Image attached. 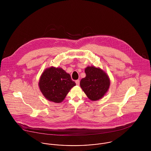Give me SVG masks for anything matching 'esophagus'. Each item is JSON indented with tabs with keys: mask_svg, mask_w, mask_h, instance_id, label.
Returning a JSON list of instances; mask_svg holds the SVG:
<instances>
[{
	"mask_svg": "<svg viewBox=\"0 0 151 151\" xmlns=\"http://www.w3.org/2000/svg\"><path fill=\"white\" fill-rule=\"evenodd\" d=\"M76 84H77V86H79V85H80V80H76Z\"/></svg>",
	"mask_w": 151,
	"mask_h": 151,
	"instance_id": "34e87169",
	"label": "esophagus"
}]
</instances>
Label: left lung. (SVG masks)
Listing matches in <instances>:
<instances>
[{
  "instance_id": "obj_1",
  "label": "left lung",
  "mask_w": 151,
  "mask_h": 151,
  "mask_svg": "<svg viewBox=\"0 0 151 151\" xmlns=\"http://www.w3.org/2000/svg\"><path fill=\"white\" fill-rule=\"evenodd\" d=\"M85 73L86 77L80 81L81 88L90 100L95 101L101 99L110 86L109 76L104 70L95 66L87 67Z\"/></svg>"
}]
</instances>
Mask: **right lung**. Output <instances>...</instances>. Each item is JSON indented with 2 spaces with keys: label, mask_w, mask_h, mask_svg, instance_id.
I'll use <instances>...</instances> for the list:
<instances>
[{
  "label": "right lung",
  "mask_w": 151,
  "mask_h": 151,
  "mask_svg": "<svg viewBox=\"0 0 151 151\" xmlns=\"http://www.w3.org/2000/svg\"><path fill=\"white\" fill-rule=\"evenodd\" d=\"M38 84L45 98L55 103L62 102L70 90L76 85L69 74L62 68L54 67L44 70Z\"/></svg>",
  "instance_id": "1"
}]
</instances>
